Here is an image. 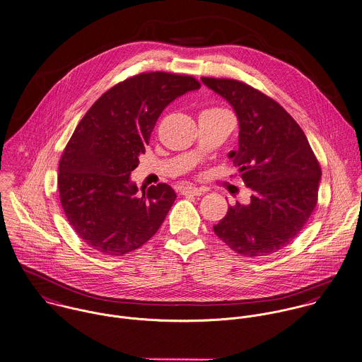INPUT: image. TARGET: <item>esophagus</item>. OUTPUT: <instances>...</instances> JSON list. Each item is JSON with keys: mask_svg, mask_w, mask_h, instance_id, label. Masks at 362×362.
<instances>
[{"mask_svg": "<svg viewBox=\"0 0 362 362\" xmlns=\"http://www.w3.org/2000/svg\"><path fill=\"white\" fill-rule=\"evenodd\" d=\"M202 193H203V190L199 187H194V186H186L182 190V194H190V196H200Z\"/></svg>", "mask_w": 362, "mask_h": 362, "instance_id": "1", "label": "esophagus"}]
</instances>
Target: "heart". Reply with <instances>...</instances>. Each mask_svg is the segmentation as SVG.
Wrapping results in <instances>:
<instances>
[{"label":"heart","mask_w":362,"mask_h":362,"mask_svg":"<svg viewBox=\"0 0 362 362\" xmlns=\"http://www.w3.org/2000/svg\"><path fill=\"white\" fill-rule=\"evenodd\" d=\"M210 110H214V111H224V110H221V108H210Z\"/></svg>","instance_id":"b5f03b06"}]
</instances>
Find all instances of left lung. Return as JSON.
Segmentation results:
<instances>
[{
    "label": "left lung",
    "mask_w": 362,
    "mask_h": 362,
    "mask_svg": "<svg viewBox=\"0 0 362 362\" xmlns=\"http://www.w3.org/2000/svg\"><path fill=\"white\" fill-rule=\"evenodd\" d=\"M202 81L238 117V151L230 158L252 190L251 203L230 206L213 230L244 257L278 252L298 237L317 204L319 160L303 129L274 98L234 78Z\"/></svg>",
    "instance_id": "1"
}]
</instances>
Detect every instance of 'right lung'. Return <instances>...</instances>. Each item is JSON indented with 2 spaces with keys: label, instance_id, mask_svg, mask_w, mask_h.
I'll use <instances>...</instances> for the list:
<instances>
[{
  "label": "right lung",
  "instance_id": "add662e5",
  "mask_svg": "<svg viewBox=\"0 0 362 362\" xmlns=\"http://www.w3.org/2000/svg\"><path fill=\"white\" fill-rule=\"evenodd\" d=\"M197 88L193 76L139 73L107 90L76 127L59 162V196L74 233L97 252L122 257L162 226L176 193L159 183L138 196L129 175L165 107Z\"/></svg>",
  "mask_w": 362,
  "mask_h": 362
}]
</instances>
